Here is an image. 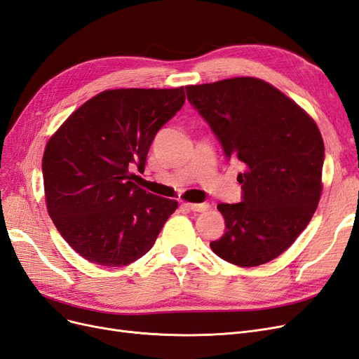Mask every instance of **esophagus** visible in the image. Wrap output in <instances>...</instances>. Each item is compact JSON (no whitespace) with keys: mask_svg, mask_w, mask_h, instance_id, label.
<instances>
[{"mask_svg":"<svg viewBox=\"0 0 359 359\" xmlns=\"http://www.w3.org/2000/svg\"><path fill=\"white\" fill-rule=\"evenodd\" d=\"M187 208L194 212H203L210 208L208 203H186Z\"/></svg>","mask_w":359,"mask_h":359,"instance_id":"obj_1","label":"esophagus"}]
</instances>
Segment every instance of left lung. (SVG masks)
Returning a JSON list of instances; mask_svg holds the SVG:
<instances>
[{
	"mask_svg": "<svg viewBox=\"0 0 359 359\" xmlns=\"http://www.w3.org/2000/svg\"><path fill=\"white\" fill-rule=\"evenodd\" d=\"M224 157L238 160L240 203H219L226 231L210 244L238 266H257L306 229L322 193L325 147L316 123L283 93L256 78L186 86Z\"/></svg>",
	"mask_w": 359,
	"mask_h": 359,
	"instance_id": "obj_1",
	"label": "left lung"
}]
</instances>
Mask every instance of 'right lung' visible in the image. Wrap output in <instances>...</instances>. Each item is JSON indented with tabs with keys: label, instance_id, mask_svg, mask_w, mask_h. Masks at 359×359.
Listing matches in <instances>:
<instances>
[{
	"label": "right lung",
	"instance_id": "right-lung-1",
	"mask_svg": "<svg viewBox=\"0 0 359 359\" xmlns=\"http://www.w3.org/2000/svg\"><path fill=\"white\" fill-rule=\"evenodd\" d=\"M186 102L184 88L109 90L74 111L43 154L48 212L86 260L126 266L148 253L178 202L147 193L145 169L158 130Z\"/></svg>",
	"mask_w": 359,
	"mask_h": 359
}]
</instances>
